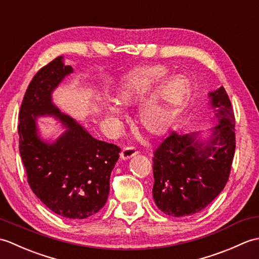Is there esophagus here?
<instances>
[{
	"instance_id": "esophagus-1",
	"label": "esophagus",
	"mask_w": 259,
	"mask_h": 259,
	"mask_svg": "<svg viewBox=\"0 0 259 259\" xmlns=\"http://www.w3.org/2000/svg\"><path fill=\"white\" fill-rule=\"evenodd\" d=\"M136 155H137V151L135 148L126 147V148H123L122 151L120 152V158H121V160H128V159L133 158Z\"/></svg>"
}]
</instances>
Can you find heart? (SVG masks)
Instances as JSON below:
<instances>
[{"instance_id": "b5f03b06", "label": "heart", "mask_w": 259, "mask_h": 259, "mask_svg": "<svg viewBox=\"0 0 259 259\" xmlns=\"http://www.w3.org/2000/svg\"><path fill=\"white\" fill-rule=\"evenodd\" d=\"M169 73V70L162 65L140 67L130 71L119 84L115 102L128 106L139 101L153 86L166 79ZM188 90V81L181 75L172 76L155 87L138 109L137 120L141 128L151 135L163 133L183 106ZM106 115L112 130H119L122 112L117 104H107Z\"/></svg>"}]
</instances>
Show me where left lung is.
<instances>
[{
    "label": "left lung",
    "mask_w": 259,
    "mask_h": 259,
    "mask_svg": "<svg viewBox=\"0 0 259 259\" xmlns=\"http://www.w3.org/2000/svg\"><path fill=\"white\" fill-rule=\"evenodd\" d=\"M208 98L217 124L206 137L172 133L153 152L152 197L169 216L199 212L228 181L236 147L234 111L224 87L209 92Z\"/></svg>",
    "instance_id": "8db88e82"
}]
</instances>
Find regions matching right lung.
I'll use <instances>...</instances> for the list:
<instances>
[{"instance_id": "obj_1", "label": "right lung", "mask_w": 259, "mask_h": 259, "mask_svg": "<svg viewBox=\"0 0 259 259\" xmlns=\"http://www.w3.org/2000/svg\"><path fill=\"white\" fill-rule=\"evenodd\" d=\"M72 72L61 56L32 79L19 113V149L38 199L64 218L84 219L106 205L120 148L93 138L53 103V91ZM43 116L57 119L65 129L56 141L40 137L37 120Z\"/></svg>"}]
</instances>
